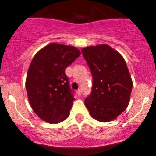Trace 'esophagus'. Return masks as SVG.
I'll use <instances>...</instances> for the list:
<instances>
[{"instance_id": "34e87169", "label": "esophagus", "mask_w": 156, "mask_h": 156, "mask_svg": "<svg viewBox=\"0 0 156 156\" xmlns=\"http://www.w3.org/2000/svg\"><path fill=\"white\" fill-rule=\"evenodd\" d=\"M76 93H77V95H78V96H80V95H81V90H78L76 91Z\"/></svg>"}]
</instances>
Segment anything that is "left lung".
Instances as JSON below:
<instances>
[{
  "label": "left lung",
  "instance_id": "left-lung-1",
  "mask_svg": "<svg viewBox=\"0 0 156 156\" xmlns=\"http://www.w3.org/2000/svg\"><path fill=\"white\" fill-rule=\"evenodd\" d=\"M81 51L93 77L85 105L96 120H113L127 108L133 87L126 62L108 44L86 47Z\"/></svg>",
  "mask_w": 156,
  "mask_h": 156
}]
</instances>
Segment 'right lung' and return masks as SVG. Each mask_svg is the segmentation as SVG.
I'll list each match as a JSON object with an SVG mask.
<instances>
[{
  "label": "right lung",
  "instance_id": "obj_1",
  "mask_svg": "<svg viewBox=\"0 0 156 156\" xmlns=\"http://www.w3.org/2000/svg\"><path fill=\"white\" fill-rule=\"evenodd\" d=\"M80 54L73 46L52 43L32 59L26 88L32 109L42 120L58 123L68 118L75 98L65 70Z\"/></svg>",
  "mask_w": 156,
  "mask_h": 156
}]
</instances>
